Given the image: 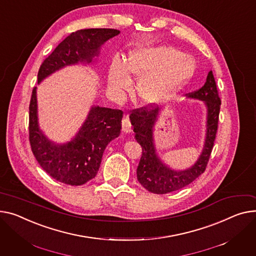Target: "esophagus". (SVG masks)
Masks as SVG:
<instances>
[{
	"mask_svg": "<svg viewBox=\"0 0 256 256\" xmlns=\"http://www.w3.org/2000/svg\"><path fill=\"white\" fill-rule=\"evenodd\" d=\"M122 124V130H124V132H130L132 130V124H130V118H128V116L124 117Z\"/></svg>",
	"mask_w": 256,
	"mask_h": 256,
	"instance_id": "34e87169",
	"label": "esophagus"
}]
</instances>
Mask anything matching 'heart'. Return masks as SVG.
Listing matches in <instances>:
<instances>
[{
    "label": "heart",
    "instance_id": "heart-1",
    "mask_svg": "<svg viewBox=\"0 0 256 256\" xmlns=\"http://www.w3.org/2000/svg\"><path fill=\"white\" fill-rule=\"evenodd\" d=\"M194 60L179 50L168 47H147L134 50L124 66L115 60L109 70V86L114 92L126 90L130 78L142 76L137 85L138 96L146 103L168 100L190 79L196 71Z\"/></svg>",
    "mask_w": 256,
    "mask_h": 256
}]
</instances>
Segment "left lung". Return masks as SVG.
<instances>
[{
  "label": "left lung",
  "mask_w": 256,
  "mask_h": 256,
  "mask_svg": "<svg viewBox=\"0 0 256 256\" xmlns=\"http://www.w3.org/2000/svg\"><path fill=\"white\" fill-rule=\"evenodd\" d=\"M187 94L190 98L205 102L208 115L205 146L198 162L185 171H173L164 164L156 156L153 145L152 128L158 115V107L150 104L132 110L130 115L134 138L142 147V156L137 168V178L144 188L152 194H164L179 190L194 181L207 168L216 138L221 105L212 71L209 72L204 86Z\"/></svg>",
  "instance_id": "8db88e82"
}]
</instances>
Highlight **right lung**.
<instances>
[{"label":"right lung","instance_id":"1","mask_svg":"<svg viewBox=\"0 0 256 256\" xmlns=\"http://www.w3.org/2000/svg\"><path fill=\"white\" fill-rule=\"evenodd\" d=\"M114 28H86L71 32L62 41L38 72V82L62 68L92 62L100 45L118 35ZM36 88L32 92L28 115L30 149L44 171L56 181L69 185H82L98 174L107 145L120 134L124 112L94 106L76 137L66 144L50 142L38 126Z\"/></svg>","mask_w":256,"mask_h":256}]
</instances>
